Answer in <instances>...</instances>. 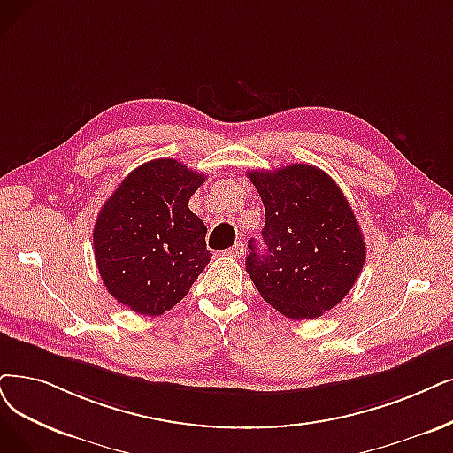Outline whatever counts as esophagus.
<instances>
[{
	"instance_id": "1",
	"label": "esophagus",
	"mask_w": 453,
	"mask_h": 453,
	"mask_svg": "<svg viewBox=\"0 0 453 453\" xmlns=\"http://www.w3.org/2000/svg\"><path fill=\"white\" fill-rule=\"evenodd\" d=\"M243 249H245V245H243V242L240 240V242H236V243H234V245L228 249V255L240 258V257L243 255Z\"/></svg>"
}]
</instances>
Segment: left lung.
<instances>
[{
    "label": "left lung",
    "instance_id": "obj_1",
    "mask_svg": "<svg viewBox=\"0 0 453 453\" xmlns=\"http://www.w3.org/2000/svg\"><path fill=\"white\" fill-rule=\"evenodd\" d=\"M265 208V252L249 243L245 269L260 296L289 319H312L348 296L366 260L355 213L334 180L294 164L250 171Z\"/></svg>",
    "mask_w": 453,
    "mask_h": 453
}]
</instances>
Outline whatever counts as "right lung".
<instances>
[{
  "mask_svg": "<svg viewBox=\"0 0 453 453\" xmlns=\"http://www.w3.org/2000/svg\"><path fill=\"white\" fill-rule=\"evenodd\" d=\"M206 176L176 159H152L122 180L93 230L100 277L119 303L161 316L182 301L211 255L188 203Z\"/></svg>",
  "mask_w": 453,
  "mask_h": 453,
  "instance_id": "right-lung-1",
  "label": "right lung"
}]
</instances>
